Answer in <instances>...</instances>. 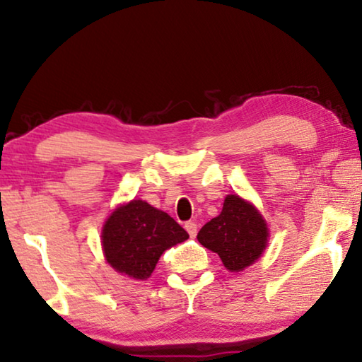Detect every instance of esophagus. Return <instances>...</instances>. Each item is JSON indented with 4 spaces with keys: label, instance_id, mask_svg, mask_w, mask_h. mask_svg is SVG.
Returning a JSON list of instances; mask_svg holds the SVG:
<instances>
[{
    "label": "esophagus",
    "instance_id": "34e87169",
    "mask_svg": "<svg viewBox=\"0 0 362 362\" xmlns=\"http://www.w3.org/2000/svg\"><path fill=\"white\" fill-rule=\"evenodd\" d=\"M185 230L189 231L190 237L194 238L195 235H197V223H195V221H187V223H185Z\"/></svg>",
    "mask_w": 362,
    "mask_h": 362
}]
</instances>
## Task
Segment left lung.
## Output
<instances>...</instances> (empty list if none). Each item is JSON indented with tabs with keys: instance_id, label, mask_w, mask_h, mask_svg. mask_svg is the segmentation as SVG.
<instances>
[{
	"instance_id": "obj_1",
	"label": "left lung",
	"mask_w": 362,
	"mask_h": 362,
	"mask_svg": "<svg viewBox=\"0 0 362 362\" xmlns=\"http://www.w3.org/2000/svg\"><path fill=\"white\" fill-rule=\"evenodd\" d=\"M197 238L205 248L218 253L226 269L242 272L263 253L268 228L252 204L238 195H228L221 214L202 226Z\"/></svg>"
}]
</instances>
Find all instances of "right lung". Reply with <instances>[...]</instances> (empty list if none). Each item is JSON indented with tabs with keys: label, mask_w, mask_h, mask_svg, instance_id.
Instances as JSON below:
<instances>
[{
	"label": "right lung",
	"mask_w": 362,
	"mask_h": 362,
	"mask_svg": "<svg viewBox=\"0 0 362 362\" xmlns=\"http://www.w3.org/2000/svg\"><path fill=\"white\" fill-rule=\"evenodd\" d=\"M187 238L189 233L170 215L144 200L115 209L103 228L107 263L136 279L151 276L160 255Z\"/></svg>",
	"instance_id": "right-lung-1"
}]
</instances>
